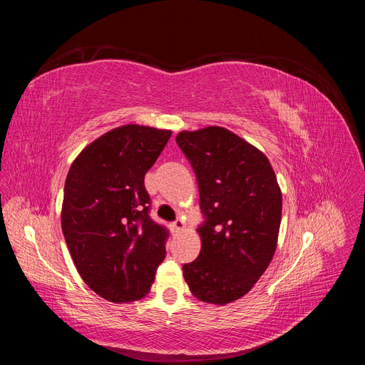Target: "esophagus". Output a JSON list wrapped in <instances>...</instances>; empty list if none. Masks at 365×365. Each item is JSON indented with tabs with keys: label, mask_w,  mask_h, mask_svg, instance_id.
Masks as SVG:
<instances>
[{
	"label": "esophagus",
	"mask_w": 365,
	"mask_h": 365,
	"mask_svg": "<svg viewBox=\"0 0 365 365\" xmlns=\"http://www.w3.org/2000/svg\"><path fill=\"white\" fill-rule=\"evenodd\" d=\"M172 228H173V231H176V233H181V231L185 228L184 220L182 219H176L175 222L172 224Z\"/></svg>",
	"instance_id": "34e87169"
}]
</instances>
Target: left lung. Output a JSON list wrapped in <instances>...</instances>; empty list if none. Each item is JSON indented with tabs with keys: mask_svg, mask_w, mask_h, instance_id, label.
Instances as JSON below:
<instances>
[{
	"mask_svg": "<svg viewBox=\"0 0 365 365\" xmlns=\"http://www.w3.org/2000/svg\"><path fill=\"white\" fill-rule=\"evenodd\" d=\"M176 143L190 161L205 222L201 252L182 267L200 302L224 306L247 295L277 248L282 190L267 155L225 128L181 130Z\"/></svg>",
	"mask_w": 365,
	"mask_h": 365,
	"instance_id": "1",
	"label": "left lung"
}]
</instances>
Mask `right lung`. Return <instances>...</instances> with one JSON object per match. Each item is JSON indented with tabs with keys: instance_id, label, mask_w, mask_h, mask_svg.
Returning a JSON list of instances; mask_svg holds the SVG:
<instances>
[{
	"instance_id": "obj_1",
	"label": "right lung",
	"mask_w": 365,
	"mask_h": 365,
	"mask_svg": "<svg viewBox=\"0 0 365 365\" xmlns=\"http://www.w3.org/2000/svg\"><path fill=\"white\" fill-rule=\"evenodd\" d=\"M172 135L123 125L90 143L65 180L61 225L83 282L105 300L146 297L165 257L168 231L149 217L145 175Z\"/></svg>"
}]
</instances>
